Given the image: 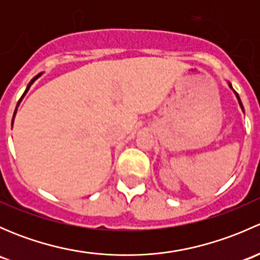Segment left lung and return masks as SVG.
<instances>
[{
  "label": "left lung",
  "instance_id": "left-lung-1",
  "mask_svg": "<svg viewBox=\"0 0 260 260\" xmlns=\"http://www.w3.org/2000/svg\"><path fill=\"white\" fill-rule=\"evenodd\" d=\"M229 86H230V88L233 89L232 84H229ZM235 94H237V98H238V101H239V104H240V107H242V109H243V112H244V107H243V104H242V101H240V98H239V95H238V93H237V91H235Z\"/></svg>",
  "mask_w": 260,
  "mask_h": 260
}]
</instances>
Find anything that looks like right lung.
<instances>
[{
	"mask_svg": "<svg viewBox=\"0 0 260 260\" xmlns=\"http://www.w3.org/2000/svg\"><path fill=\"white\" fill-rule=\"evenodd\" d=\"M38 77H40V74H39V75H36V77L35 78H34V79L32 80H31L30 81V83H28V85H27V88H26V90H25V93H23V95H25V94H26V91H27L28 90V88H30V85H31V84H32L34 83V80H35L36 79V78H38ZM22 95V96H23ZM22 96H21V98H22ZM17 106H18V104H17ZM15 113H16V109H15ZM14 117H15V114H14ZM12 122H14V119H12Z\"/></svg>",
	"mask_w": 260,
	"mask_h": 260,
	"instance_id": "1",
	"label": "right lung"
}]
</instances>
